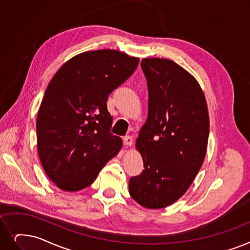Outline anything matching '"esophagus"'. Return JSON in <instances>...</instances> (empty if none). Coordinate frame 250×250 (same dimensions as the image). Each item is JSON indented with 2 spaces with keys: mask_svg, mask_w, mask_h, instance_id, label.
Here are the masks:
<instances>
[{
  "mask_svg": "<svg viewBox=\"0 0 250 250\" xmlns=\"http://www.w3.org/2000/svg\"><path fill=\"white\" fill-rule=\"evenodd\" d=\"M124 144H125V146H127V147L132 146V145H133V138L129 137V136L125 137V138H124Z\"/></svg>",
  "mask_w": 250,
  "mask_h": 250,
  "instance_id": "esophagus-1",
  "label": "esophagus"
}]
</instances>
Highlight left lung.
Listing matches in <instances>:
<instances>
[{
    "mask_svg": "<svg viewBox=\"0 0 250 250\" xmlns=\"http://www.w3.org/2000/svg\"><path fill=\"white\" fill-rule=\"evenodd\" d=\"M148 86V116L136 148L145 169L128 183L140 205L159 209L187 192L205 158L209 135L208 104L200 84L176 62L141 61Z\"/></svg>",
    "mask_w": 250,
    "mask_h": 250,
    "instance_id": "left-lung-1",
    "label": "left lung"
}]
</instances>
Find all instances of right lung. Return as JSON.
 <instances>
[{"mask_svg":"<svg viewBox=\"0 0 250 250\" xmlns=\"http://www.w3.org/2000/svg\"><path fill=\"white\" fill-rule=\"evenodd\" d=\"M138 57L103 49L75 55L49 83L37 117L39 157L48 178L67 192L80 191L123 147L110 134L109 94L136 70Z\"/></svg>","mask_w":250,"mask_h":250,"instance_id":"right-lung-1","label":"right lung"}]
</instances>
